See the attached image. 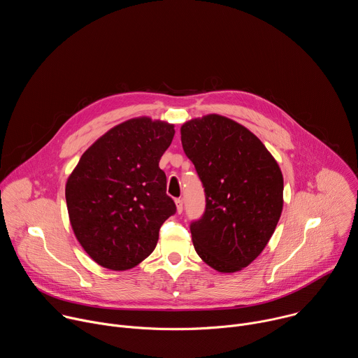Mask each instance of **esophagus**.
<instances>
[{
    "mask_svg": "<svg viewBox=\"0 0 358 358\" xmlns=\"http://www.w3.org/2000/svg\"><path fill=\"white\" fill-rule=\"evenodd\" d=\"M176 207H177V213L181 214L182 213V199H180V198L176 199Z\"/></svg>",
    "mask_w": 358,
    "mask_h": 358,
    "instance_id": "1",
    "label": "esophagus"
}]
</instances>
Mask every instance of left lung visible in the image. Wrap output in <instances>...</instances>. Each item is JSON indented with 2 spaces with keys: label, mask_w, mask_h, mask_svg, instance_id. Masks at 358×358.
<instances>
[{
  "label": "left lung",
  "mask_w": 358,
  "mask_h": 358,
  "mask_svg": "<svg viewBox=\"0 0 358 358\" xmlns=\"http://www.w3.org/2000/svg\"><path fill=\"white\" fill-rule=\"evenodd\" d=\"M181 143L206 191L207 207L192 222L198 257L221 273L242 271L273 235L283 210V176L265 144L221 115L191 119Z\"/></svg>",
  "instance_id": "left-lung-1"
}]
</instances>
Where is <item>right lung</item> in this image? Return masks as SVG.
<instances>
[{
  "label": "right lung",
  "instance_id": "right-lung-1",
  "mask_svg": "<svg viewBox=\"0 0 358 358\" xmlns=\"http://www.w3.org/2000/svg\"><path fill=\"white\" fill-rule=\"evenodd\" d=\"M174 124L129 119L82 155L65 187L69 221L89 257L110 271H127L155 250L159 231L176 213L159 167Z\"/></svg>",
  "mask_w": 358,
  "mask_h": 358
}]
</instances>
